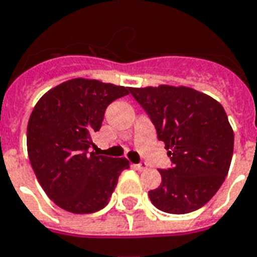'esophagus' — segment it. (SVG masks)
<instances>
[{
    "label": "esophagus",
    "instance_id": "obj_1",
    "mask_svg": "<svg viewBox=\"0 0 257 257\" xmlns=\"http://www.w3.org/2000/svg\"><path fill=\"white\" fill-rule=\"evenodd\" d=\"M135 168L136 170H139V171H146L147 168H148V164L146 163V162H142V163H139L135 166Z\"/></svg>",
    "mask_w": 257,
    "mask_h": 257
}]
</instances>
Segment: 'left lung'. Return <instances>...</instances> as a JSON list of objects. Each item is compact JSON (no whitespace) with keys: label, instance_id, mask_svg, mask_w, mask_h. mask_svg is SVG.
<instances>
[{"label":"left lung","instance_id":"1","mask_svg":"<svg viewBox=\"0 0 257 257\" xmlns=\"http://www.w3.org/2000/svg\"><path fill=\"white\" fill-rule=\"evenodd\" d=\"M166 146L172 168L159 170L162 183L151 202L170 214H186L213 198L228 175L234 135L224 107L186 86L131 87Z\"/></svg>","mask_w":257,"mask_h":257}]
</instances>
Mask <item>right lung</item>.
<instances>
[{
	"label": "right lung",
	"instance_id": "obj_1",
	"mask_svg": "<svg viewBox=\"0 0 257 257\" xmlns=\"http://www.w3.org/2000/svg\"><path fill=\"white\" fill-rule=\"evenodd\" d=\"M129 93L131 87L74 78L35 105L27 129L28 156L37 181L59 207L87 214L107 205L129 162L97 156L89 148L107 105Z\"/></svg>",
	"mask_w": 257,
	"mask_h": 257
}]
</instances>
